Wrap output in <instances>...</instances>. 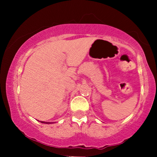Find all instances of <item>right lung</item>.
Returning <instances> with one entry per match:
<instances>
[{"label":"right lung","mask_w":157,"mask_h":157,"mask_svg":"<svg viewBox=\"0 0 157 157\" xmlns=\"http://www.w3.org/2000/svg\"><path fill=\"white\" fill-rule=\"evenodd\" d=\"M40 122H42V123H46V124H52V123H54V122H44V121H40Z\"/></svg>","instance_id":"1"}]
</instances>
